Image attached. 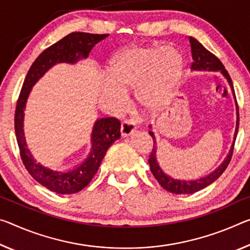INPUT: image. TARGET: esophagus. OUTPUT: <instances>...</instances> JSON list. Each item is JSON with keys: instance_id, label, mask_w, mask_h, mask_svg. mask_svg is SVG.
Masks as SVG:
<instances>
[{"instance_id": "34e87169", "label": "esophagus", "mask_w": 250, "mask_h": 250, "mask_svg": "<svg viewBox=\"0 0 250 250\" xmlns=\"http://www.w3.org/2000/svg\"><path fill=\"white\" fill-rule=\"evenodd\" d=\"M136 122L131 119H126V120H124L121 122V126H120V132L122 137H126L130 136V134L134 132L136 130Z\"/></svg>"}]
</instances>
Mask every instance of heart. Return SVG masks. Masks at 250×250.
<instances>
[{
    "instance_id": "heart-1",
    "label": "heart",
    "mask_w": 250,
    "mask_h": 250,
    "mask_svg": "<svg viewBox=\"0 0 250 250\" xmlns=\"http://www.w3.org/2000/svg\"><path fill=\"white\" fill-rule=\"evenodd\" d=\"M184 59L171 46L140 45L129 47L118 55L110 69L111 80L122 90L134 89L141 106L154 109L165 104L179 80ZM122 100L120 91L110 89Z\"/></svg>"
}]
</instances>
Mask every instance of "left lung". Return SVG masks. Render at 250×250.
Masks as SVG:
<instances>
[{
  "instance_id": "8db88e82",
  "label": "left lung",
  "mask_w": 250,
  "mask_h": 250,
  "mask_svg": "<svg viewBox=\"0 0 250 250\" xmlns=\"http://www.w3.org/2000/svg\"><path fill=\"white\" fill-rule=\"evenodd\" d=\"M189 42H190V46H191V55H192V63H191V68L193 70H207V71H220L223 73L226 79H227L229 84L231 86L233 97L236 99L235 96V90H233V85H232V81L230 75H229L228 71L225 69V66L221 61L218 59L215 54L211 53L210 51H208L206 47L201 44L199 41H197L196 39H193L191 37H189ZM236 105H237V126H236V132H235V138H233V144L231 146L230 151H229V154L226 158L225 161L221 164L219 167H218L215 171L210 175H208L207 177L200 178V179L197 180H177V179H172L171 177H169L167 175H165L162 172V170L160 169L159 165H158L157 159H156V152H157V142H156V138H154V134L152 131H149L150 136L152 137L153 139V148L152 151L150 153L149 157V165H150V170H151L152 175L156 178V180L159 182V185L162 188L167 190L169 192L172 193H177V195H187V193H193L199 191V190L204 189L212 184L213 181L218 179L221 176L226 168L228 167L229 162L231 160L232 157V152H233V148H235V141H236V137H237V132H238V125H239V109H238V104H237L236 100Z\"/></svg>"
}]
</instances>
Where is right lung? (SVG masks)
Masks as SVG:
<instances>
[{"instance_id":"add662e5","label":"right lung","mask_w":250,"mask_h":250,"mask_svg":"<svg viewBox=\"0 0 250 250\" xmlns=\"http://www.w3.org/2000/svg\"><path fill=\"white\" fill-rule=\"evenodd\" d=\"M109 34L72 32L55 42L35 59L23 82L17 101L14 114V129L19 145L20 156L24 167L40 185L60 195H71L84 189L96 175L106 150L120 137V121L109 117L97 120L92 131V150L81 166L66 172H59L43 167L33 159L26 148L23 133V112L31 88L51 66L60 62L75 63L86 58L92 47Z\"/></svg>"}]
</instances>
